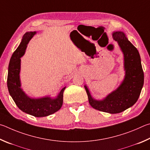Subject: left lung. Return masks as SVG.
<instances>
[{"mask_svg": "<svg viewBox=\"0 0 150 150\" xmlns=\"http://www.w3.org/2000/svg\"><path fill=\"white\" fill-rule=\"evenodd\" d=\"M112 36L124 56V79L116 90L101 100H97L91 96L87 86L84 85V88L89 103L93 108L115 114L125 111L138 101L143 88L144 75L139 52L128 41L126 34L123 31H117L112 32Z\"/></svg>", "mask_w": 150, "mask_h": 150, "instance_id": "obj_1", "label": "left lung"}]
</instances>
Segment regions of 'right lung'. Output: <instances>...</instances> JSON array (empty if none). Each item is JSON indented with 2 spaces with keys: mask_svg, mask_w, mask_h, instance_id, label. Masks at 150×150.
I'll return each instance as SVG.
<instances>
[{
  "mask_svg": "<svg viewBox=\"0 0 150 150\" xmlns=\"http://www.w3.org/2000/svg\"><path fill=\"white\" fill-rule=\"evenodd\" d=\"M37 31H28L23 35L22 41L10 58L8 70L7 86L10 96L21 111L36 117H43L54 113L61 108L63 92L66 86L61 89L54 98L50 96L39 98L28 96L21 88V57L25 54L28 44Z\"/></svg>",
  "mask_w": 150,
  "mask_h": 150,
  "instance_id": "add662e5",
  "label": "right lung"
}]
</instances>
